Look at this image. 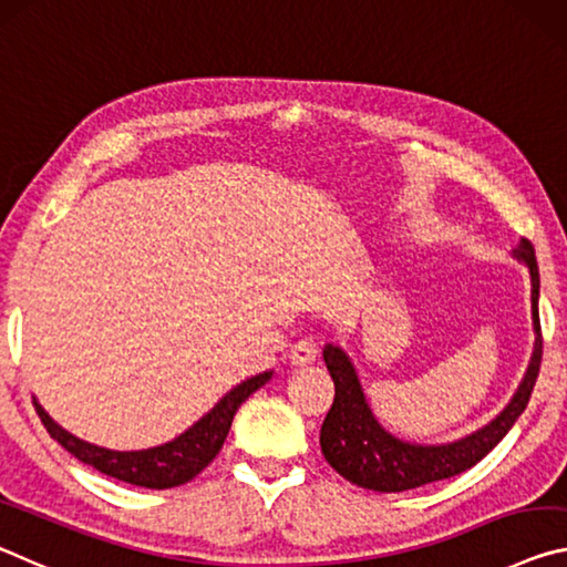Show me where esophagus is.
I'll return each instance as SVG.
<instances>
[{"mask_svg": "<svg viewBox=\"0 0 567 567\" xmlns=\"http://www.w3.org/2000/svg\"><path fill=\"white\" fill-rule=\"evenodd\" d=\"M317 351H319L317 341L309 339V337H303V339H299V341H296V344L291 347L289 359H291V364L303 367V364H311V361L317 359Z\"/></svg>", "mask_w": 567, "mask_h": 567, "instance_id": "esophagus-1", "label": "esophagus"}]
</instances>
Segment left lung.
Listing matches in <instances>:
<instances>
[{
	"mask_svg": "<svg viewBox=\"0 0 567 567\" xmlns=\"http://www.w3.org/2000/svg\"><path fill=\"white\" fill-rule=\"evenodd\" d=\"M513 256L530 271L535 349L523 382H519L509 404L493 422L472 432L465 440L450 444H412L389 434L371 414L364 392H361L357 369L351 367L349 357L333 344L323 349V361H327L337 394H333L331 410L321 424L319 442L329 465L351 485L374 489V493H404V489L462 475L465 470L475 467L505 437L509 426L517 422V416L525 412L543 361L540 317H537L540 274H537L535 248L530 240H523L513 250Z\"/></svg>",
	"mask_w": 567,
	"mask_h": 567,
	"instance_id": "left-lung-1",
	"label": "left lung"
}]
</instances>
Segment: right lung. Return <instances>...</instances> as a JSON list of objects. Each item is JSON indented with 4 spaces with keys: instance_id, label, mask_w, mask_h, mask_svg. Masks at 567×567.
Returning <instances> with one entry per match:
<instances>
[{
    "instance_id": "1",
    "label": "right lung",
    "mask_w": 567,
    "mask_h": 567,
    "mask_svg": "<svg viewBox=\"0 0 567 567\" xmlns=\"http://www.w3.org/2000/svg\"><path fill=\"white\" fill-rule=\"evenodd\" d=\"M268 379H271V371H264V374L246 379V382L230 389L203 420L193 424L190 430H185L181 437L165 442L161 447L137 452H115L97 447V444L82 442L68 430H62V426L42 410V404L34 402V410L40 414L42 424L48 426L52 440H58L64 450L74 454L80 462H85V465L102 472V475L147 489H168L190 482L216 460L223 442L228 437L230 422H234L238 406L244 404L256 389H261Z\"/></svg>"
}]
</instances>
